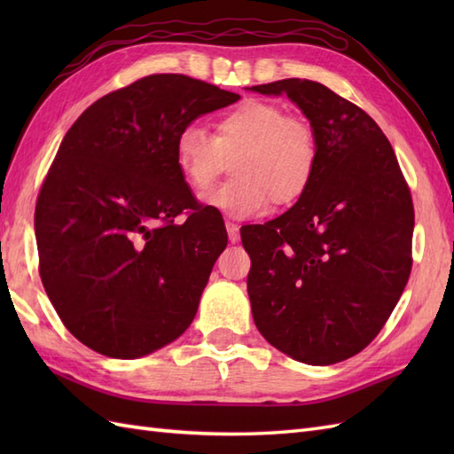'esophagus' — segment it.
Segmentation results:
<instances>
[{
  "label": "esophagus",
  "mask_w": 454,
  "mask_h": 454,
  "mask_svg": "<svg viewBox=\"0 0 454 454\" xmlns=\"http://www.w3.org/2000/svg\"><path fill=\"white\" fill-rule=\"evenodd\" d=\"M226 230H228V239L232 244H236L239 239V226L234 224V222H226Z\"/></svg>",
  "instance_id": "esophagus-1"
}]
</instances>
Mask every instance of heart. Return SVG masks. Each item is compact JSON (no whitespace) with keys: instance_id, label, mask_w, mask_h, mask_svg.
<instances>
[{"instance_id":"1","label":"heart","mask_w":454,"mask_h":454,"mask_svg":"<svg viewBox=\"0 0 454 454\" xmlns=\"http://www.w3.org/2000/svg\"><path fill=\"white\" fill-rule=\"evenodd\" d=\"M320 146L310 122L286 114L281 105L244 99L215 122V137L197 122L177 134L176 163L195 192L208 191L232 166L234 177L207 195V205L232 218H255L288 207L310 189Z\"/></svg>"}]
</instances>
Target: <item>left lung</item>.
I'll return each instance as SVG.
<instances>
[{
  "label": "left lung",
  "mask_w": 454,
  "mask_h": 454,
  "mask_svg": "<svg viewBox=\"0 0 454 454\" xmlns=\"http://www.w3.org/2000/svg\"><path fill=\"white\" fill-rule=\"evenodd\" d=\"M252 91L286 93L320 146L306 195L267 224L242 228L254 322L296 361L341 363L379 335L408 283L411 192L388 138L355 103L298 78Z\"/></svg>",
  "instance_id": "1"
}]
</instances>
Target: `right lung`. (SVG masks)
Masks as SVG:
<instances>
[{
    "label": "right lung",
    "mask_w": 454,
    "mask_h": 454,
    "mask_svg": "<svg viewBox=\"0 0 454 454\" xmlns=\"http://www.w3.org/2000/svg\"><path fill=\"white\" fill-rule=\"evenodd\" d=\"M238 99L189 75L152 74L90 105L66 132L36 199L38 273L90 349L137 359L191 325L228 236L179 173L176 140Z\"/></svg>",
    "instance_id": "add662e5"
}]
</instances>
